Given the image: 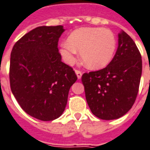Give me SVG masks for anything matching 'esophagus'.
Segmentation results:
<instances>
[{
    "instance_id": "1",
    "label": "esophagus",
    "mask_w": 150,
    "mask_h": 150,
    "mask_svg": "<svg viewBox=\"0 0 150 150\" xmlns=\"http://www.w3.org/2000/svg\"><path fill=\"white\" fill-rule=\"evenodd\" d=\"M75 74H76V75H77V77H78L79 79H81V77H82V75H83L82 71H79V70H75Z\"/></svg>"
}]
</instances>
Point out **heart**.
<instances>
[{
    "label": "heart",
    "mask_w": 150,
    "mask_h": 150,
    "mask_svg": "<svg viewBox=\"0 0 150 150\" xmlns=\"http://www.w3.org/2000/svg\"><path fill=\"white\" fill-rule=\"evenodd\" d=\"M117 40L111 30L103 28H81L61 44L60 54L67 64L75 60L76 51L88 68L100 69L110 63L115 55Z\"/></svg>",
    "instance_id": "1"
}]
</instances>
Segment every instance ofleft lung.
I'll use <instances>...</instances> for the list:
<instances>
[{
	"mask_svg": "<svg viewBox=\"0 0 150 150\" xmlns=\"http://www.w3.org/2000/svg\"><path fill=\"white\" fill-rule=\"evenodd\" d=\"M142 71L140 52L122 31L118 34V47L111 62L103 69L82 75L86 102L93 115L103 120L126 115L136 100Z\"/></svg>",
	"mask_w": 150,
	"mask_h": 150,
	"instance_id": "1",
	"label": "left lung"
}]
</instances>
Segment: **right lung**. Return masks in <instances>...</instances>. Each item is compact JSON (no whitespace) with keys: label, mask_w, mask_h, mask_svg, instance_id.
Instances as JSON below:
<instances>
[{"label":"right lung","mask_w":150,"mask_h":150,"mask_svg":"<svg viewBox=\"0 0 150 150\" xmlns=\"http://www.w3.org/2000/svg\"><path fill=\"white\" fill-rule=\"evenodd\" d=\"M62 25L40 26L22 36L11 52L10 87L22 109L41 121L58 118L77 80L71 67L61 61Z\"/></svg>","instance_id":"right-lung-1"}]
</instances>
